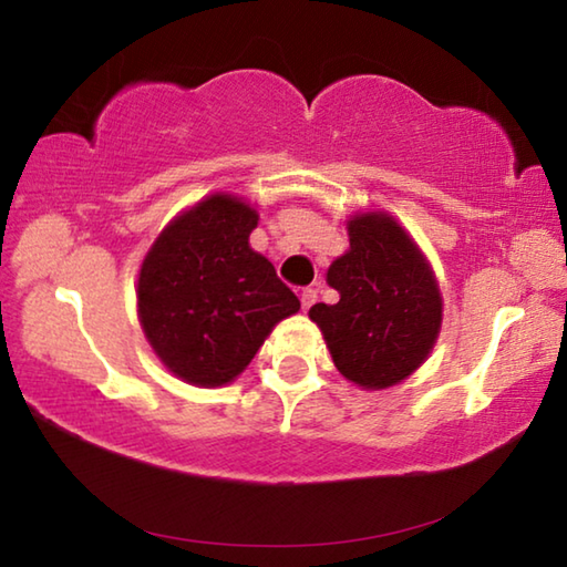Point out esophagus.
<instances>
[{"label": "esophagus", "instance_id": "1", "mask_svg": "<svg viewBox=\"0 0 567 567\" xmlns=\"http://www.w3.org/2000/svg\"><path fill=\"white\" fill-rule=\"evenodd\" d=\"M318 300V290H312V287H307L300 295V302H302V310H310V307Z\"/></svg>", "mask_w": 567, "mask_h": 567}]
</instances>
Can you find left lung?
Masks as SVG:
<instances>
[{"label":"left lung","mask_w":567,"mask_h":567,"mask_svg":"<svg viewBox=\"0 0 567 567\" xmlns=\"http://www.w3.org/2000/svg\"><path fill=\"white\" fill-rule=\"evenodd\" d=\"M350 247L328 267L334 305L310 307L334 368L362 390L408 380L433 352L443 328L437 277L415 239L390 213H358Z\"/></svg>","instance_id":"1"}]
</instances>
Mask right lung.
Returning a JSON list of instances; mask_svg holds the SVG:
<instances>
[{"label":"right lung","instance_id":"obj_1","mask_svg":"<svg viewBox=\"0 0 567 567\" xmlns=\"http://www.w3.org/2000/svg\"><path fill=\"white\" fill-rule=\"evenodd\" d=\"M257 209L213 192L169 219L137 277V318L172 375L219 388L243 375L277 322L300 300L249 247Z\"/></svg>","mask_w":567,"mask_h":567}]
</instances>
